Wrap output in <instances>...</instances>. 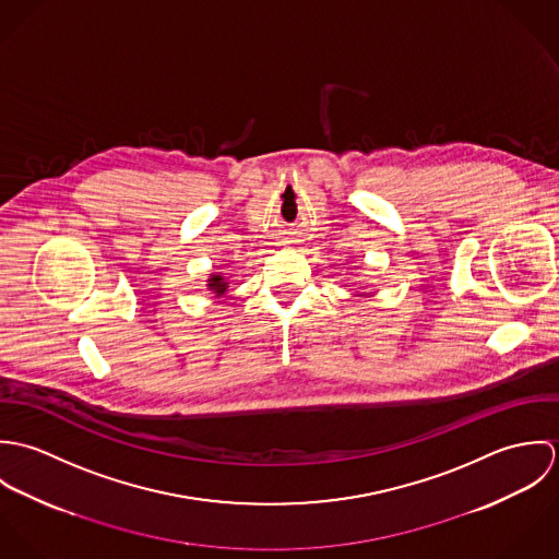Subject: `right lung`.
Listing matches in <instances>:
<instances>
[{"mask_svg": "<svg viewBox=\"0 0 559 559\" xmlns=\"http://www.w3.org/2000/svg\"><path fill=\"white\" fill-rule=\"evenodd\" d=\"M228 286H230V282L224 277V273H222V271L211 273V275H209V280H206V288H209L215 297H224V295L228 293Z\"/></svg>", "mask_w": 559, "mask_h": 559, "instance_id": "obj_1", "label": "right lung"}]
</instances>
